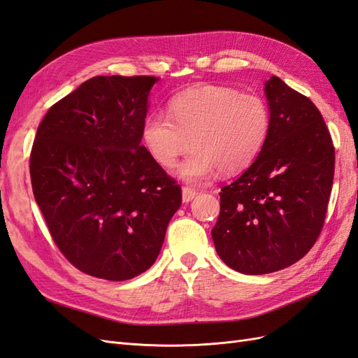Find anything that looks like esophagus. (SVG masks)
Masks as SVG:
<instances>
[{
	"label": "esophagus",
	"mask_w": 358,
	"mask_h": 358,
	"mask_svg": "<svg viewBox=\"0 0 358 358\" xmlns=\"http://www.w3.org/2000/svg\"><path fill=\"white\" fill-rule=\"evenodd\" d=\"M196 196H197V191L196 189H192L189 187H183L182 188V200H183V203L191 201Z\"/></svg>",
	"instance_id": "34e87169"
}]
</instances>
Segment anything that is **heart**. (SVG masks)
<instances>
[{
	"label": "heart",
	"instance_id": "b5f03b06",
	"mask_svg": "<svg viewBox=\"0 0 358 358\" xmlns=\"http://www.w3.org/2000/svg\"><path fill=\"white\" fill-rule=\"evenodd\" d=\"M271 113L264 98L231 87L200 85L169 103V117L152 114L143 124V141L161 167L176 166L189 144L192 152L178 170L192 183L206 182L217 169L234 175L247 169L264 149Z\"/></svg>",
	"mask_w": 358,
	"mask_h": 358
}]
</instances>
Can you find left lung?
I'll return each mask as SVG.
<instances>
[{"mask_svg":"<svg viewBox=\"0 0 358 358\" xmlns=\"http://www.w3.org/2000/svg\"><path fill=\"white\" fill-rule=\"evenodd\" d=\"M271 129L253 164L221 188L210 235L238 273L269 274L304 257L320 236L334 178L322 114L278 76L265 83Z\"/></svg>","mask_w":358,"mask_h":358,"instance_id":"8db88e82","label":"left lung"}]
</instances>
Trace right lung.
<instances>
[{"label": "right lung", "mask_w": 358, "mask_h": 358, "mask_svg": "<svg viewBox=\"0 0 358 358\" xmlns=\"http://www.w3.org/2000/svg\"><path fill=\"white\" fill-rule=\"evenodd\" d=\"M155 76H93L54 103L30 157L34 199L64 257L113 282L155 262L182 203L141 146Z\"/></svg>", "instance_id": "obj_1"}]
</instances>
